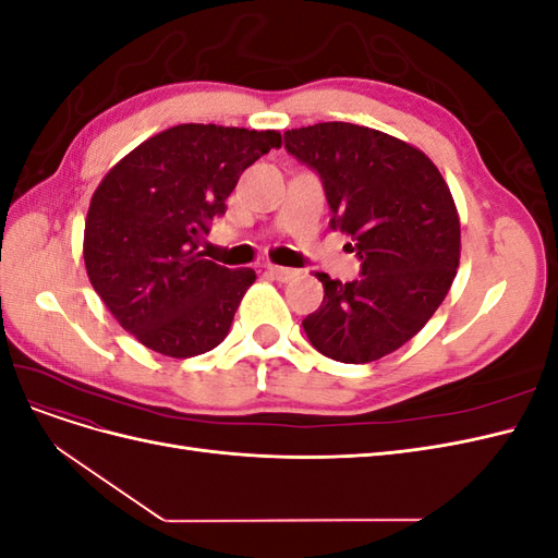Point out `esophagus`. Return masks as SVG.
Masks as SVG:
<instances>
[{"instance_id":"34e87169","label":"esophagus","mask_w":558,"mask_h":558,"mask_svg":"<svg viewBox=\"0 0 558 558\" xmlns=\"http://www.w3.org/2000/svg\"><path fill=\"white\" fill-rule=\"evenodd\" d=\"M265 269L269 275H272L275 279H279V281H291L298 272L295 269H289V267H279V265H265Z\"/></svg>"}]
</instances>
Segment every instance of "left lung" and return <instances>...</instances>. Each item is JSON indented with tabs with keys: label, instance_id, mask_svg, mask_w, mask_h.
Here are the masks:
<instances>
[{
	"label": "left lung",
	"instance_id": "8db88e82",
	"mask_svg": "<svg viewBox=\"0 0 558 558\" xmlns=\"http://www.w3.org/2000/svg\"><path fill=\"white\" fill-rule=\"evenodd\" d=\"M283 146L324 183L332 228L361 260L342 283L318 272L324 302L302 328L324 356L373 363L428 324L461 258V223L437 167L391 134L351 123L283 132Z\"/></svg>",
	"mask_w": 558,
	"mask_h": 558
}]
</instances>
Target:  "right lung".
<instances>
[{"label":"right lung","mask_w":558,"mask_h":558,"mask_svg":"<svg viewBox=\"0 0 558 558\" xmlns=\"http://www.w3.org/2000/svg\"><path fill=\"white\" fill-rule=\"evenodd\" d=\"M275 146V130L174 125L97 185L83 260L107 310L144 347L191 359L226 340L256 272L202 258L199 238L226 214L246 167Z\"/></svg>","instance_id":"add662e5"}]
</instances>
